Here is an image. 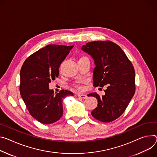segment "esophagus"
Masks as SVG:
<instances>
[{
	"instance_id": "34e87169",
	"label": "esophagus",
	"mask_w": 157,
	"mask_h": 157,
	"mask_svg": "<svg viewBox=\"0 0 157 157\" xmlns=\"http://www.w3.org/2000/svg\"><path fill=\"white\" fill-rule=\"evenodd\" d=\"M78 97L80 98H82V99H86V95L85 94H81V93H78Z\"/></svg>"
}]
</instances>
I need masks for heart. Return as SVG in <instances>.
Wrapping results in <instances>:
<instances>
[{"label": "heart", "instance_id": "1", "mask_svg": "<svg viewBox=\"0 0 157 157\" xmlns=\"http://www.w3.org/2000/svg\"><path fill=\"white\" fill-rule=\"evenodd\" d=\"M76 87H77V88H79V89L81 88V87H80V86H77V85H76Z\"/></svg>", "mask_w": 157, "mask_h": 157}]
</instances>
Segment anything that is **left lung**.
Wrapping results in <instances>:
<instances>
[{
	"label": "left lung",
	"mask_w": 157,
	"mask_h": 157,
	"mask_svg": "<svg viewBox=\"0 0 157 157\" xmlns=\"http://www.w3.org/2000/svg\"><path fill=\"white\" fill-rule=\"evenodd\" d=\"M81 49L94 61L93 86H106L102 96L96 92L88 94L98 99V106L91 115L102 122L115 120L125 111L135 92L133 64L121 48L109 40L88 42Z\"/></svg>",
	"instance_id": "1"
}]
</instances>
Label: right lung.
Returning a JSON list of instances; mask_svg holds the SVG:
<instances>
[{"label":"right lung","instance_id":"add662e5","mask_svg":"<svg viewBox=\"0 0 157 157\" xmlns=\"http://www.w3.org/2000/svg\"><path fill=\"white\" fill-rule=\"evenodd\" d=\"M73 46L49 44L24 61L20 72V93L31 115L42 124H51L63 116V99L73 93L54 94L49 84L59 76L60 64Z\"/></svg>","mask_w":157,"mask_h":157}]
</instances>
